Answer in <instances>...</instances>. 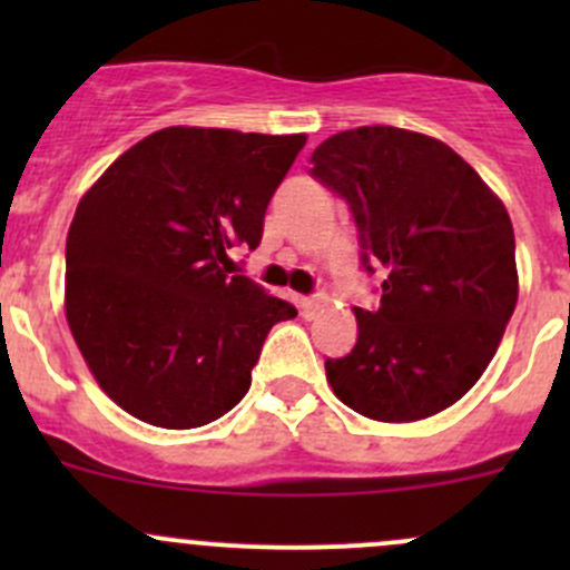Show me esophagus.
<instances>
[{"instance_id": "34e87169", "label": "esophagus", "mask_w": 570, "mask_h": 570, "mask_svg": "<svg viewBox=\"0 0 570 570\" xmlns=\"http://www.w3.org/2000/svg\"><path fill=\"white\" fill-rule=\"evenodd\" d=\"M297 303H301V314H303V317H312L314 308H317L320 303H322V297L320 295H308V297H301V301H297Z\"/></svg>"}]
</instances>
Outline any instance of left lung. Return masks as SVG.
Returning <instances> with one entry per match:
<instances>
[{
    "mask_svg": "<svg viewBox=\"0 0 570 570\" xmlns=\"http://www.w3.org/2000/svg\"><path fill=\"white\" fill-rule=\"evenodd\" d=\"M312 176L347 200L381 303L355 306L358 342L327 358L333 394L377 422L444 411L480 381L519 301L513 223L446 142L358 126L320 142Z\"/></svg>",
    "mask_w": 570,
    "mask_h": 570,
    "instance_id": "left-lung-1",
    "label": "left lung"
}]
</instances>
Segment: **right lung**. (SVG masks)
<instances>
[{
	"label": "right lung",
	"instance_id": "right-lung-1",
	"mask_svg": "<svg viewBox=\"0 0 570 570\" xmlns=\"http://www.w3.org/2000/svg\"><path fill=\"white\" fill-rule=\"evenodd\" d=\"M306 135L168 126L120 154L79 200L66 243V317L112 402L189 430L232 411L269 327L295 306L232 275Z\"/></svg>",
	"mask_w": 570,
	"mask_h": 570
}]
</instances>
